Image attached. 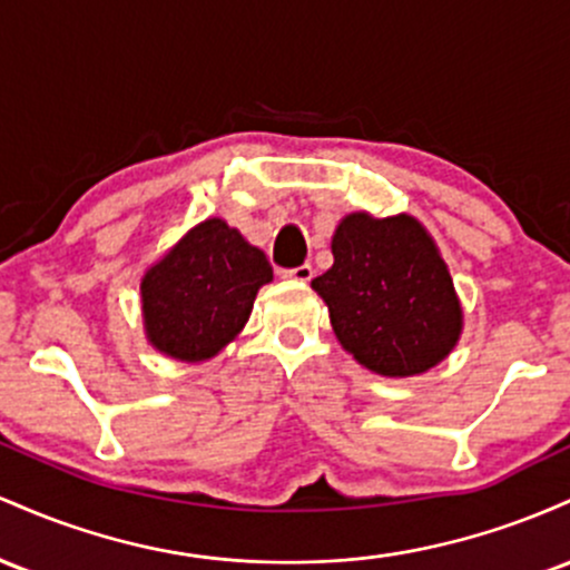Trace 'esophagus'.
Wrapping results in <instances>:
<instances>
[{
    "label": "esophagus",
    "mask_w": 570,
    "mask_h": 570,
    "mask_svg": "<svg viewBox=\"0 0 570 570\" xmlns=\"http://www.w3.org/2000/svg\"><path fill=\"white\" fill-rule=\"evenodd\" d=\"M285 279H291V283H309L312 277H315V268H312L309 264H304V266H296V268H291V272H285L283 274Z\"/></svg>",
    "instance_id": "1"
}]
</instances>
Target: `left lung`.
<instances>
[{
  "mask_svg": "<svg viewBox=\"0 0 570 570\" xmlns=\"http://www.w3.org/2000/svg\"><path fill=\"white\" fill-rule=\"evenodd\" d=\"M334 266L312 279L331 325L361 366L417 376L463 334V306L436 239L412 215L350 213L331 239Z\"/></svg>",
  "mask_w": 570,
  "mask_h": 570,
  "instance_id": "1",
  "label": "left lung"
}]
</instances>
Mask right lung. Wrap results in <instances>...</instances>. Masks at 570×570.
Instances as JSON below:
<instances>
[{
  "instance_id": "obj_1",
  "label": "right lung",
  "mask_w": 570,
  "mask_h": 570,
  "mask_svg": "<svg viewBox=\"0 0 570 570\" xmlns=\"http://www.w3.org/2000/svg\"><path fill=\"white\" fill-rule=\"evenodd\" d=\"M272 277L264 250L223 217L196 223L142 274L147 342L175 361H209L242 334Z\"/></svg>"
}]
</instances>
